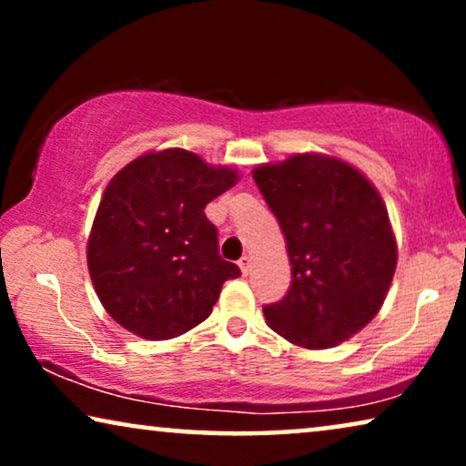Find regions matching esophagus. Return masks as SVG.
<instances>
[{
  "instance_id": "1",
  "label": "esophagus",
  "mask_w": 466,
  "mask_h": 466,
  "mask_svg": "<svg viewBox=\"0 0 466 466\" xmlns=\"http://www.w3.org/2000/svg\"><path fill=\"white\" fill-rule=\"evenodd\" d=\"M238 265H239L241 273H244V276H248V273H250V267H252V258L250 257H241Z\"/></svg>"
}]
</instances>
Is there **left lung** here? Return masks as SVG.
<instances>
[{"instance_id": "1", "label": "left lung", "mask_w": 466, "mask_h": 466, "mask_svg": "<svg viewBox=\"0 0 466 466\" xmlns=\"http://www.w3.org/2000/svg\"><path fill=\"white\" fill-rule=\"evenodd\" d=\"M286 238L292 282L265 305L267 324L297 346L333 348L367 327L397 269V241L373 184L339 158L295 155L252 171Z\"/></svg>"}]
</instances>
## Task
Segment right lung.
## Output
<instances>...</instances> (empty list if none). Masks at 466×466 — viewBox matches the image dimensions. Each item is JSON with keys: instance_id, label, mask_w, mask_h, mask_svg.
Segmentation results:
<instances>
[{"instance_id": "right-lung-1", "label": "right lung", "mask_w": 466, "mask_h": 466, "mask_svg": "<svg viewBox=\"0 0 466 466\" xmlns=\"http://www.w3.org/2000/svg\"><path fill=\"white\" fill-rule=\"evenodd\" d=\"M238 182L188 150L136 158L107 184L86 260L107 314L131 333L161 341L212 314L239 267L218 254V228L203 209Z\"/></svg>"}]
</instances>
